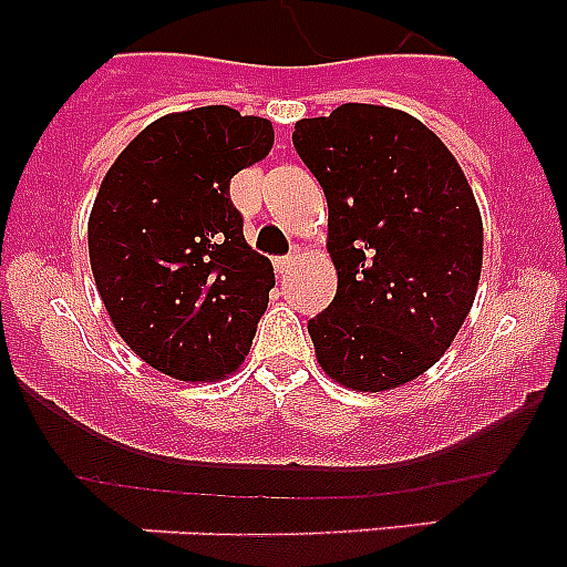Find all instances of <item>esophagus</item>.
Listing matches in <instances>:
<instances>
[{
    "label": "esophagus",
    "instance_id": "esophagus-1",
    "mask_svg": "<svg viewBox=\"0 0 567 567\" xmlns=\"http://www.w3.org/2000/svg\"><path fill=\"white\" fill-rule=\"evenodd\" d=\"M295 258H298V255H295V252L280 255V258H275V269H278V272H287V269L295 264Z\"/></svg>",
    "mask_w": 567,
    "mask_h": 567
}]
</instances>
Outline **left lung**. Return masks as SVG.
I'll list each match as a JSON object with an SVG mask.
<instances>
[{
	"mask_svg": "<svg viewBox=\"0 0 567 567\" xmlns=\"http://www.w3.org/2000/svg\"><path fill=\"white\" fill-rule=\"evenodd\" d=\"M329 204L338 292L309 320L329 378L358 392L432 369L463 327L483 269V221L432 130L392 107L340 104L295 124Z\"/></svg>",
	"mask_w": 567,
	"mask_h": 567,
	"instance_id": "obj_1",
	"label": "left lung"
}]
</instances>
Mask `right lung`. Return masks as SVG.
<instances>
[{"label": "right lung", "mask_w": 567, "mask_h": 567, "mask_svg": "<svg viewBox=\"0 0 567 567\" xmlns=\"http://www.w3.org/2000/svg\"><path fill=\"white\" fill-rule=\"evenodd\" d=\"M272 138L267 118L213 104L153 122L104 175L93 278L124 343L169 378L235 372L267 312L272 264L247 247L229 182Z\"/></svg>", "instance_id": "right-lung-1"}]
</instances>
